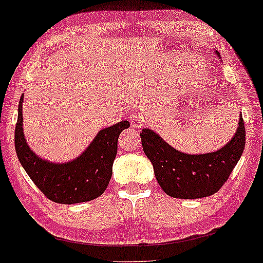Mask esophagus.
Masks as SVG:
<instances>
[{"instance_id":"34e87169","label":"esophagus","mask_w":263,"mask_h":263,"mask_svg":"<svg viewBox=\"0 0 263 263\" xmlns=\"http://www.w3.org/2000/svg\"><path fill=\"white\" fill-rule=\"evenodd\" d=\"M129 122H131L132 127L140 128L142 125H143V119L140 114H134L129 116Z\"/></svg>"}]
</instances>
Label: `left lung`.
I'll list each match as a JSON object with an SVG mask.
<instances>
[{"label": "left lung", "instance_id": "1", "mask_svg": "<svg viewBox=\"0 0 263 263\" xmlns=\"http://www.w3.org/2000/svg\"><path fill=\"white\" fill-rule=\"evenodd\" d=\"M215 54L220 59L218 50ZM140 135L159 186L170 197L179 199H199L215 194L237 164L246 142L242 114L238 115V126L231 140L215 152L204 155L180 152L149 127H144Z\"/></svg>", "mask_w": 263, "mask_h": 263}]
</instances>
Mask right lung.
<instances>
[{"label": "right lung", "instance_id": "obj_1", "mask_svg": "<svg viewBox=\"0 0 263 263\" xmlns=\"http://www.w3.org/2000/svg\"><path fill=\"white\" fill-rule=\"evenodd\" d=\"M23 96L18 104V119L14 131V147L21 164L33 183L52 201L77 204L90 201L105 192L112 176L119 136L129 127L121 121L98 132L81 155L71 161L58 163L41 158L27 143L23 132Z\"/></svg>", "mask_w": 263, "mask_h": 263}]
</instances>
